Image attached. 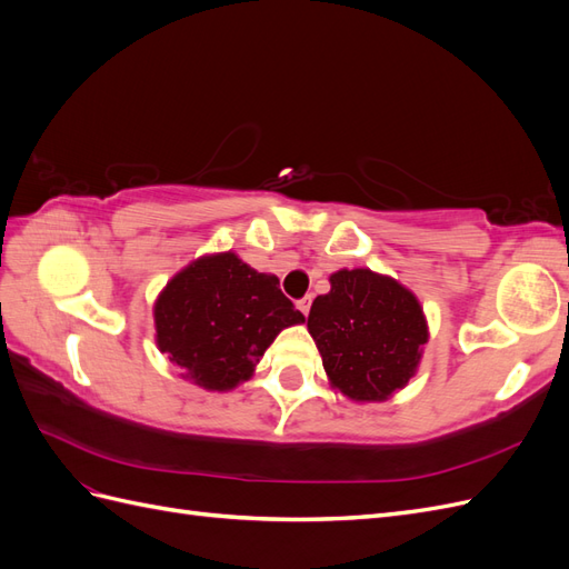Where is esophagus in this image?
Listing matches in <instances>:
<instances>
[{"label":"esophagus","instance_id":"obj_1","mask_svg":"<svg viewBox=\"0 0 569 569\" xmlns=\"http://www.w3.org/2000/svg\"><path fill=\"white\" fill-rule=\"evenodd\" d=\"M311 301H313V299H311V295H306L303 299H299V301H297V308H299V311H301L303 316H308V311H311Z\"/></svg>","mask_w":569,"mask_h":569}]
</instances>
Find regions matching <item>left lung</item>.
<instances>
[{"label": "left lung", "mask_w": 569, "mask_h": 569, "mask_svg": "<svg viewBox=\"0 0 569 569\" xmlns=\"http://www.w3.org/2000/svg\"><path fill=\"white\" fill-rule=\"evenodd\" d=\"M308 313L322 368L353 401H385L418 370L427 320L418 297L368 268L337 270Z\"/></svg>", "instance_id": "left-lung-1"}]
</instances>
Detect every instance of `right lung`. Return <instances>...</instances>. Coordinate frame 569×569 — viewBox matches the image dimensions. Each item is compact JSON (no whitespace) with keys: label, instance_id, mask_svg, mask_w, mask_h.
Here are the masks:
<instances>
[{"label":"right lung","instance_id":"right-lung-1","mask_svg":"<svg viewBox=\"0 0 569 569\" xmlns=\"http://www.w3.org/2000/svg\"><path fill=\"white\" fill-rule=\"evenodd\" d=\"M303 322L274 274L232 251L201 256L166 284L153 306L157 347L182 377L228 391L251 377L284 327Z\"/></svg>","mask_w":569,"mask_h":569}]
</instances>
